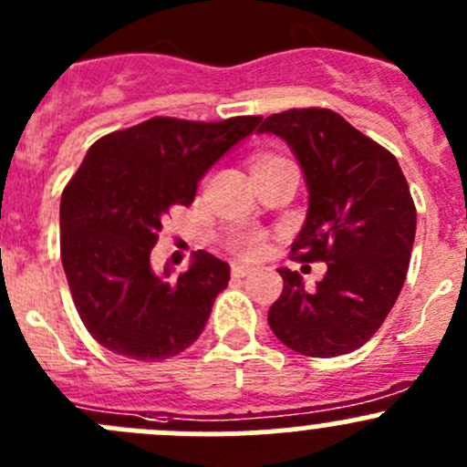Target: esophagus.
Returning <instances> with one entry per match:
<instances>
[{"instance_id":"esophagus-1","label":"esophagus","mask_w":467,"mask_h":467,"mask_svg":"<svg viewBox=\"0 0 467 467\" xmlns=\"http://www.w3.org/2000/svg\"><path fill=\"white\" fill-rule=\"evenodd\" d=\"M251 271H253V266H248V264L233 262V275L234 277H244V275H248Z\"/></svg>"}]
</instances>
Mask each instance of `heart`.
I'll list each match as a JSON object with an SVG mask.
<instances>
[{
	"instance_id": "heart-1",
	"label": "heart",
	"mask_w": 467,
	"mask_h": 467,
	"mask_svg": "<svg viewBox=\"0 0 467 467\" xmlns=\"http://www.w3.org/2000/svg\"><path fill=\"white\" fill-rule=\"evenodd\" d=\"M230 244H233L234 251L244 253V255H255V253L262 251L264 239L257 230H239V233L233 234Z\"/></svg>"
}]
</instances>
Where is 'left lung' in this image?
I'll return each instance as SVG.
<instances>
[{
	"mask_svg": "<svg viewBox=\"0 0 467 467\" xmlns=\"http://www.w3.org/2000/svg\"><path fill=\"white\" fill-rule=\"evenodd\" d=\"M257 133L285 140L303 167L307 219L291 257L325 262L305 289L282 266V294L268 309L273 334L307 357H338L364 346L393 309L416 239V205L393 153L327 108L266 117Z\"/></svg>",
	"mask_w": 467,
	"mask_h": 467,
	"instance_id": "obj_1",
	"label": "left lung"
}]
</instances>
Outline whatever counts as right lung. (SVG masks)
<instances>
[{
	"instance_id": "1",
	"label": "right lung",
	"mask_w": 467,
	"mask_h": 467,
	"mask_svg": "<svg viewBox=\"0 0 467 467\" xmlns=\"http://www.w3.org/2000/svg\"><path fill=\"white\" fill-rule=\"evenodd\" d=\"M262 117L185 121L153 117L89 146L60 199V260L88 332L138 361L181 355L203 332L230 266L199 251L171 277L150 251L173 205H190L207 169Z\"/></svg>"
}]
</instances>
